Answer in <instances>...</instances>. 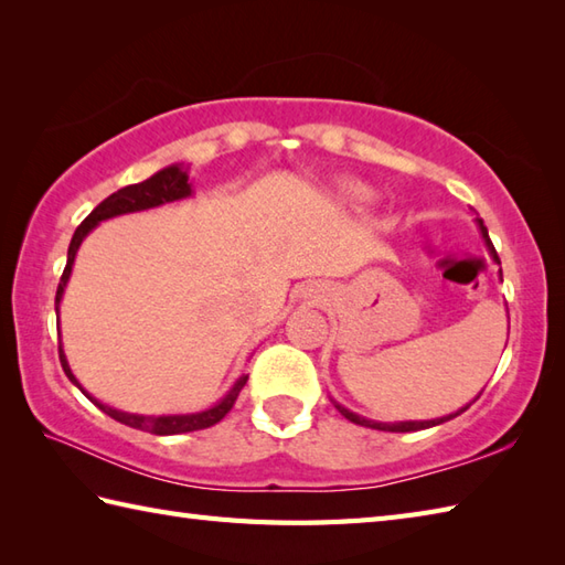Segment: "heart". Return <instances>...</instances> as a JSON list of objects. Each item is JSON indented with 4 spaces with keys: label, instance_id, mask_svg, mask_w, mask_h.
I'll list each match as a JSON object with an SVG mask.
<instances>
[{
    "label": "heart",
    "instance_id": "heart-1",
    "mask_svg": "<svg viewBox=\"0 0 565 565\" xmlns=\"http://www.w3.org/2000/svg\"><path fill=\"white\" fill-rule=\"evenodd\" d=\"M344 199L350 201V203H354V206H364V203H369L371 199H374V194H371L366 186L352 184V186L344 189Z\"/></svg>",
    "mask_w": 565,
    "mask_h": 565
}]
</instances>
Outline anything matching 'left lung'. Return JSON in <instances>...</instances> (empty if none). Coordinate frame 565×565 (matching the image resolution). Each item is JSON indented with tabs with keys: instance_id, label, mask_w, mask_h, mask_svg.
I'll use <instances>...</instances> for the list:
<instances>
[{
	"instance_id": "8db88e82",
	"label": "left lung",
	"mask_w": 565,
	"mask_h": 565,
	"mask_svg": "<svg viewBox=\"0 0 565 565\" xmlns=\"http://www.w3.org/2000/svg\"><path fill=\"white\" fill-rule=\"evenodd\" d=\"M476 223H478V227H481V235H483V239H486V247H488V252H490V257L495 259V264H500L498 252H495L493 243H490V237H488V227L483 225V221H481V218H476ZM468 405H471V403H468ZM468 405H466V407H461V411H459V413H454V415L437 417V419H423V423H417V419H413V423H374V419H366V417H362V415H356V413H352V411H347V407H342L340 403H334V407H338V411H340L347 419H350V423H354V425H362V427H371V429H383V431H417V429L435 427V425L447 423V419H451V417H456V415H461L463 411H468Z\"/></svg>"
}]
</instances>
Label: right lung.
<instances>
[{
  "label": "right lung",
  "mask_w": 565,
  "mask_h": 565,
  "mask_svg": "<svg viewBox=\"0 0 565 565\" xmlns=\"http://www.w3.org/2000/svg\"><path fill=\"white\" fill-rule=\"evenodd\" d=\"M191 196V184H189V174L182 164H170L164 167V170L154 172L150 179L140 184H130L118 189L116 194H111L109 199H104L97 209H94L87 218L79 223V227L72 235V243L67 249V264H65V271L60 276V284H57V294H55V310L60 308V301H63V291L67 286V279L72 274V264H75V255L82 245V239L87 237L94 227H97L102 221H109L114 215H124V213H136V211H148L154 206H162V203H170V201H179V199H186ZM60 352V364H63V371L67 374V379L75 383V386L87 395V398L99 407L102 413H106L109 417H114L116 423L128 425L134 429H142V431H150V435H184V431H196V429H206L215 423H221V419L231 413V407L235 405L239 391L247 383V376H239L235 381V386L227 391L225 398L221 403H215L209 411H201V413H189V415H134V413H124V411H114V407L99 403L97 398H92V395L79 386V381L75 379V374L70 371V364L65 359L63 347H57Z\"/></svg>",
  "instance_id": "add662e5"
}]
</instances>
